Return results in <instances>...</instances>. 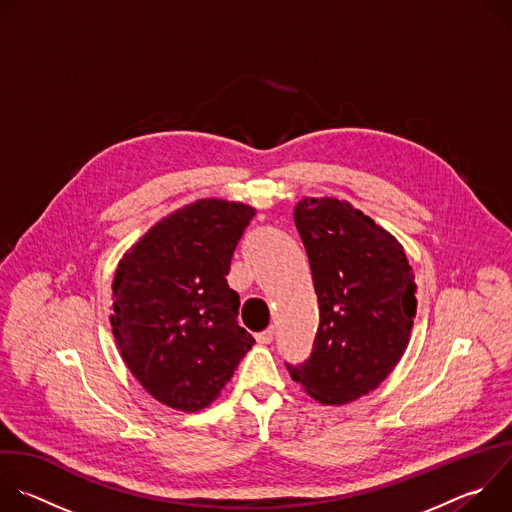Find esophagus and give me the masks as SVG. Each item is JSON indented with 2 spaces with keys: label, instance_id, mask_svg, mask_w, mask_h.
Masks as SVG:
<instances>
[{
  "label": "esophagus",
  "instance_id": "esophagus-1",
  "mask_svg": "<svg viewBox=\"0 0 512 512\" xmlns=\"http://www.w3.org/2000/svg\"><path fill=\"white\" fill-rule=\"evenodd\" d=\"M273 334H275V328H273V326H269V328H265V330L257 332V334H255V338H257V342H259V344H269V342L273 340Z\"/></svg>",
  "mask_w": 512,
  "mask_h": 512
}]
</instances>
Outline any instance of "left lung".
<instances>
[{
	"mask_svg": "<svg viewBox=\"0 0 512 512\" xmlns=\"http://www.w3.org/2000/svg\"><path fill=\"white\" fill-rule=\"evenodd\" d=\"M294 223L306 247L320 324L310 356L285 367L314 399L342 405L377 389L407 348L417 285L403 247L336 198H302Z\"/></svg>",
	"mask_w": 512,
	"mask_h": 512,
	"instance_id": "left-lung-1",
	"label": "left lung"
}]
</instances>
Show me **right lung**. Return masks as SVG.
Wrapping results in <instances>:
<instances>
[{
    "label": "right lung",
    "mask_w": 512,
    "mask_h": 512,
    "mask_svg": "<svg viewBox=\"0 0 512 512\" xmlns=\"http://www.w3.org/2000/svg\"><path fill=\"white\" fill-rule=\"evenodd\" d=\"M255 216L247 204L198 200L141 237L113 279V334L141 387L198 411L216 399L255 338L239 326L233 253Z\"/></svg>",
    "instance_id": "obj_1"
}]
</instances>
